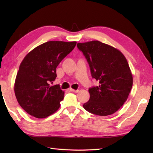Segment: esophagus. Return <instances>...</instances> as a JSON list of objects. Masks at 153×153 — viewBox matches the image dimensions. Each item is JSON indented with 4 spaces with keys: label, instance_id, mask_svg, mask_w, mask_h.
Returning <instances> with one entry per match:
<instances>
[{
    "label": "esophagus",
    "instance_id": "esophagus-1",
    "mask_svg": "<svg viewBox=\"0 0 153 153\" xmlns=\"http://www.w3.org/2000/svg\"><path fill=\"white\" fill-rule=\"evenodd\" d=\"M70 91H71V92H74V93H78L79 92V90L78 89L75 90V89H71V88L70 89Z\"/></svg>",
    "mask_w": 153,
    "mask_h": 153
}]
</instances>
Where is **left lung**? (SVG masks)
<instances>
[{
  "label": "left lung",
  "mask_w": 153,
  "mask_h": 153,
  "mask_svg": "<svg viewBox=\"0 0 153 153\" xmlns=\"http://www.w3.org/2000/svg\"><path fill=\"white\" fill-rule=\"evenodd\" d=\"M77 46L89 63L92 77L99 83L89 89L90 99L83 108L95 115L112 114L128 99L133 85L128 61L119 50L99 41Z\"/></svg>",
  "instance_id": "obj_1"
}]
</instances>
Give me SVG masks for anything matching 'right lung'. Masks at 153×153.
Listing matches in <instances>:
<instances>
[{"label":"right lung","mask_w":153,"mask_h":153,"mask_svg":"<svg viewBox=\"0 0 153 153\" xmlns=\"http://www.w3.org/2000/svg\"><path fill=\"white\" fill-rule=\"evenodd\" d=\"M76 42L48 41L30 52L20 64L14 84L15 95L25 112L45 118L60 108L64 92L59 85L51 86L56 67L71 52Z\"/></svg>","instance_id":"right-lung-1"}]
</instances>
